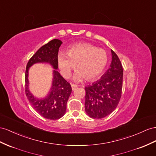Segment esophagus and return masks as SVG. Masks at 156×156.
I'll list each match as a JSON object with an SVG mask.
<instances>
[{"label":"esophagus","mask_w":156,"mask_h":156,"mask_svg":"<svg viewBox=\"0 0 156 156\" xmlns=\"http://www.w3.org/2000/svg\"><path fill=\"white\" fill-rule=\"evenodd\" d=\"M71 87H72V90H73V91H74L78 87V86L76 85H74V84H71Z\"/></svg>","instance_id":"esophagus-1"}]
</instances>
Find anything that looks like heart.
Instances as JSON below:
<instances>
[{"mask_svg": "<svg viewBox=\"0 0 156 156\" xmlns=\"http://www.w3.org/2000/svg\"><path fill=\"white\" fill-rule=\"evenodd\" d=\"M57 62L61 73L69 78L71 71L76 65L78 70L74 73L73 80L80 82L85 78L92 81L101 75L108 62L106 51L90 43H80L70 45L67 54L59 53Z\"/></svg>", "mask_w": 156, "mask_h": 156, "instance_id": "obj_1", "label": "heart"}]
</instances>
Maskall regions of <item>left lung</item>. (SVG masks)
Returning <instances> with one entry per match:
<instances>
[{
  "instance_id": "8db88e82",
  "label": "left lung",
  "mask_w": 156,
  "mask_h": 156,
  "mask_svg": "<svg viewBox=\"0 0 156 156\" xmlns=\"http://www.w3.org/2000/svg\"><path fill=\"white\" fill-rule=\"evenodd\" d=\"M110 68L101 79L85 87V111L92 119H102L116 109L121 97L123 69L118 56L111 50Z\"/></svg>"
}]
</instances>
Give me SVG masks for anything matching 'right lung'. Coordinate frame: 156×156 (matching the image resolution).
<instances>
[{
	"mask_svg": "<svg viewBox=\"0 0 156 156\" xmlns=\"http://www.w3.org/2000/svg\"><path fill=\"white\" fill-rule=\"evenodd\" d=\"M62 43L61 40L55 39L42 46L27 62L25 74L26 94L30 104L40 115L50 120L58 119L64 116L68 99L72 92L70 83L57 70L58 52ZM37 63H49L54 69L50 91L45 97L41 98L35 97L29 89V68Z\"/></svg>",
	"mask_w": 156,
	"mask_h": 156,
	"instance_id": "add662e5",
	"label": "right lung"
}]
</instances>
